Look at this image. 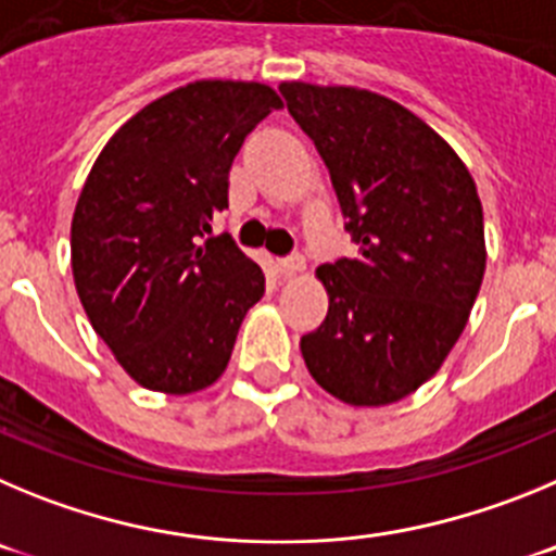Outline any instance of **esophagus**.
Instances as JSON below:
<instances>
[{
  "label": "esophagus",
  "instance_id": "obj_1",
  "mask_svg": "<svg viewBox=\"0 0 556 556\" xmlns=\"http://www.w3.org/2000/svg\"><path fill=\"white\" fill-rule=\"evenodd\" d=\"M279 271H282V277H293V274L304 271V257L302 254H288V257L279 260Z\"/></svg>",
  "mask_w": 556,
  "mask_h": 556
}]
</instances>
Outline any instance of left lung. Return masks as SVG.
I'll return each mask as SVG.
<instances>
[{"label":"left lung","mask_w":556,"mask_h":556,"mask_svg":"<svg viewBox=\"0 0 556 556\" xmlns=\"http://www.w3.org/2000/svg\"><path fill=\"white\" fill-rule=\"evenodd\" d=\"M329 168L357 257L318 268L329 313L302 338L327 393L382 407L421 388L468 324L484 277L477 185L429 124L379 93L282 83Z\"/></svg>","instance_id":"1"}]
</instances>
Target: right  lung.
Returning a JSON list of instances; mask_svg holds the SVG:
<instances>
[{"label": "right lung", "mask_w": 556, "mask_h": 556, "mask_svg": "<svg viewBox=\"0 0 556 556\" xmlns=\"http://www.w3.org/2000/svg\"><path fill=\"white\" fill-rule=\"evenodd\" d=\"M282 99L263 83L199 79L135 113L85 179L72 268L88 321L138 384L197 393L224 374L263 268L227 232L229 168Z\"/></svg>", "instance_id": "add662e5"}]
</instances>
